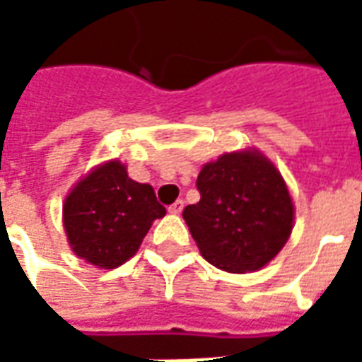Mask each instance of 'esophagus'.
<instances>
[{
    "label": "esophagus",
    "mask_w": 362,
    "mask_h": 362,
    "mask_svg": "<svg viewBox=\"0 0 362 362\" xmlns=\"http://www.w3.org/2000/svg\"><path fill=\"white\" fill-rule=\"evenodd\" d=\"M182 209H184V202L182 199H176L170 207H168V211L174 213V215H178V213H182Z\"/></svg>",
    "instance_id": "obj_1"
}]
</instances>
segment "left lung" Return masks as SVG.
<instances>
[{
    "label": "left lung",
    "mask_w": 362,
    "mask_h": 362,
    "mask_svg": "<svg viewBox=\"0 0 362 362\" xmlns=\"http://www.w3.org/2000/svg\"><path fill=\"white\" fill-rule=\"evenodd\" d=\"M202 199L182 217L209 264L228 273L269 264L293 230L295 205L287 184L259 151L225 153L197 176Z\"/></svg>",
    "instance_id": "obj_1"
}]
</instances>
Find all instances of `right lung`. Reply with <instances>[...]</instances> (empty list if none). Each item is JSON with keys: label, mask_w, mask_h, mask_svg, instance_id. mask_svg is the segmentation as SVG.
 Returning <instances> with one entry per match:
<instances>
[{"label": "right lung", "mask_w": 362, "mask_h": 362, "mask_svg": "<svg viewBox=\"0 0 362 362\" xmlns=\"http://www.w3.org/2000/svg\"><path fill=\"white\" fill-rule=\"evenodd\" d=\"M165 215L153 188L132 180L119 160L96 166L64 202V228L71 250L104 269L132 258L153 221Z\"/></svg>", "instance_id": "1"}]
</instances>
